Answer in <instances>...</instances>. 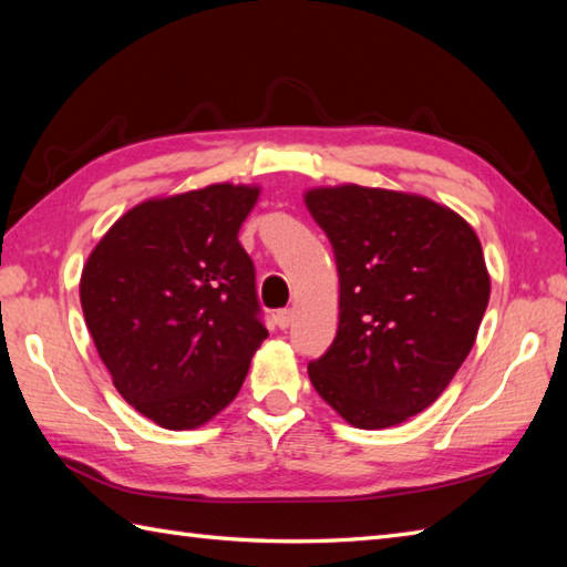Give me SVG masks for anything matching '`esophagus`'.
I'll return each instance as SVG.
<instances>
[{
	"label": "esophagus",
	"instance_id": "obj_1",
	"mask_svg": "<svg viewBox=\"0 0 567 567\" xmlns=\"http://www.w3.org/2000/svg\"><path fill=\"white\" fill-rule=\"evenodd\" d=\"M292 319H295V309H280L275 315V321H277V327L280 329H287L292 323Z\"/></svg>",
	"mask_w": 567,
	"mask_h": 567
}]
</instances>
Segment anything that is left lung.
<instances>
[{
    "instance_id": "left-lung-1",
    "label": "left lung",
    "mask_w": 567,
    "mask_h": 567,
    "mask_svg": "<svg viewBox=\"0 0 567 567\" xmlns=\"http://www.w3.org/2000/svg\"><path fill=\"white\" fill-rule=\"evenodd\" d=\"M341 282L331 348L309 380L355 429L400 426L439 400L489 302L483 246L461 214L414 192L311 187Z\"/></svg>"
}]
</instances>
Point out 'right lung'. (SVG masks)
<instances>
[{
  "label": "right lung",
  "instance_id": "1",
  "mask_svg": "<svg viewBox=\"0 0 567 567\" xmlns=\"http://www.w3.org/2000/svg\"><path fill=\"white\" fill-rule=\"evenodd\" d=\"M258 185L214 183L118 216L80 277L84 323L118 394L167 431L236 400L268 331L238 228Z\"/></svg>",
  "mask_w": 567,
  "mask_h": 567
}]
</instances>
